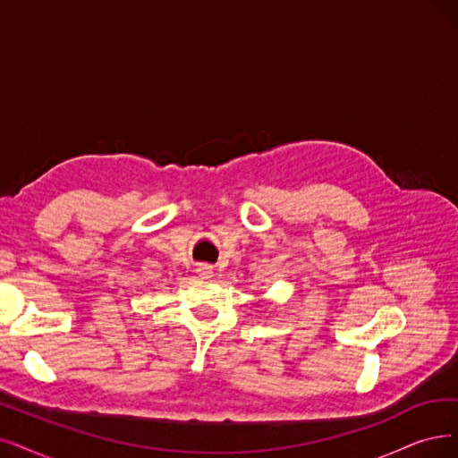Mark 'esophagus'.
Here are the masks:
<instances>
[{"instance_id": "34e87169", "label": "esophagus", "mask_w": 458, "mask_h": 458, "mask_svg": "<svg viewBox=\"0 0 458 458\" xmlns=\"http://www.w3.org/2000/svg\"><path fill=\"white\" fill-rule=\"evenodd\" d=\"M197 274H199L200 278H210V276H212V267L207 265V263L199 265V267H197Z\"/></svg>"}]
</instances>
